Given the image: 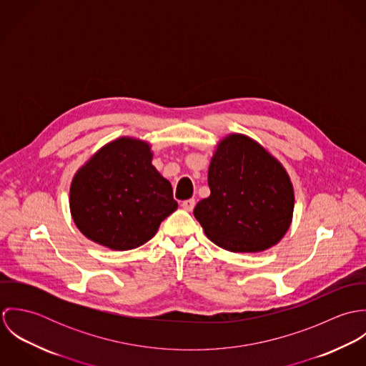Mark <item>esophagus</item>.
<instances>
[{
    "instance_id": "obj_1",
    "label": "esophagus",
    "mask_w": 366,
    "mask_h": 366,
    "mask_svg": "<svg viewBox=\"0 0 366 366\" xmlns=\"http://www.w3.org/2000/svg\"><path fill=\"white\" fill-rule=\"evenodd\" d=\"M194 206H196V200L194 199H189V200H184L182 203V207H183V209H186V211H193Z\"/></svg>"
}]
</instances>
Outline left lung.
Masks as SVG:
<instances>
[{
	"instance_id": "obj_1",
	"label": "left lung",
	"mask_w": 366,
	"mask_h": 366,
	"mask_svg": "<svg viewBox=\"0 0 366 366\" xmlns=\"http://www.w3.org/2000/svg\"><path fill=\"white\" fill-rule=\"evenodd\" d=\"M209 196L194 217L207 238L231 252H262L287 232L295 192L283 164L244 135L222 138L209 167Z\"/></svg>"
}]
</instances>
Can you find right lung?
I'll return each mask as SVG.
<instances>
[{
  "mask_svg": "<svg viewBox=\"0 0 366 366\" xmlns=\"http://www.w3.org/2000/svg\"><path fill=\"white\" fill-rule=\"evenodd\" d=\"M152 157L149 142L121 137L76 172L69 203L84 237L114 251H128L157 234L160 222L177 209V202Z\"/></svg>",
  "mask_w": 366,
  "mask_h": 366,
  "instance_id": "obj_1",
  "label": "right lung"
}]
</instances>
